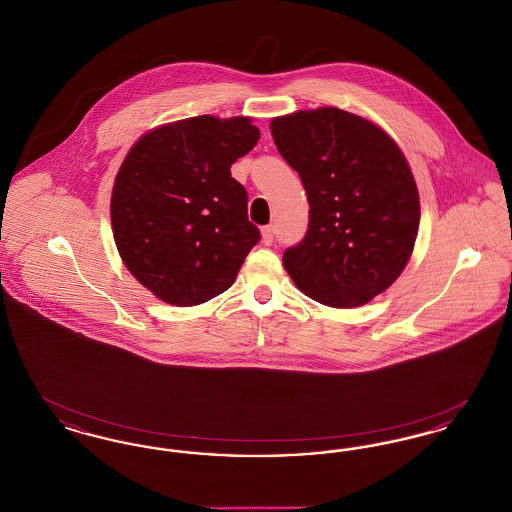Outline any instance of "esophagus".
<instances>
[{"label":"esophagus","mask_w":512,"mask_h":512,"mask_svg":"<svg viewBox=\"0 0 512 512\" xmlns=\"http://www.w3.org/2000/svg\"><path fill=\"white\" fill-rule=\"evenodd\" d=\"M261 240H263L265 245L272 244V240H274V228L272 226H263L261 228Z\"/></svg>","instance_id":"esophagus-1"}]
</instances>
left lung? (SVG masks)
Here are the masks:
<instances>
[{
  "mask_svg": "<svg viewBox=\"0 0 512 512\" xmlns=\"http://www.w3.org/2000/svg\"><path fill=\"white\" fill-rule=\"evenodd\" d=\"M270 132L311 207L307 236L282 257L293 284L336 309L386 292L413 255L420 222L403 151L378 124L338 107L274 117Z\"/></svg>",
  "mask_w": 512,
  "mask_h": 512,
  "instance_id": "1",
  "label": "left lung"
}]
</instances>
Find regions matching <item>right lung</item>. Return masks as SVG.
Instances as JSON below:
<instances>
[{
    "label": "right lung",
    "mask_w": 512,
    "mask_h": 512,
    "mask_svg": "<svg viewBox=\"0 0 512 512\" xmlns=\"http://www.w3.org/2000/svg\"><path fill=\"white\" fill-rule=\"evenodd\" d=\"M249 117L199 115L146 132L122 161L111 226L124 267L161 301L192 307L226 292L259 230L234 161L259 142Z\"/></svg>",
    "instance_id": "1"
}]
</instances>
